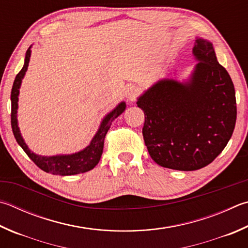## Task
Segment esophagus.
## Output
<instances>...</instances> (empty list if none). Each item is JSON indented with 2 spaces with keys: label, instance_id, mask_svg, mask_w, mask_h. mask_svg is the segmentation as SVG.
<instances>
[{
  "label": "esophagus",
  "instance_id": "1",
  "mask_svg": "<svg viewBox=\"0 0 248 248\" xmlns=\"http://www.w3.org/2000/svg\"><path fill=\"white\" fill-rule=\"evenodd\" d=\"M137 95H138L137 88L134 87V85H129L127 90H125V97L128 98V101L133 102L134 100H136Z\"/></svg>",
  "mask_w": 248,
  "mask_h": 248
}]
</instances>
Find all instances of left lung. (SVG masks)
<instances>
[{
    "label": "left lung",
    "mask_w": 248,
    "mask_h": 248,
    "mask_svg": "<svg viewBox=\"0 0 248 248\" xmlns=\"http://www.w3.org/2000/svg\"><path fill=\"white\" fill-rule=\"evenodd\" d=\"M193 55L197 64L190 77L160 79L137 101L152 159L181 171L209 165L227 146L236 121L235 90L213 43L196 38Z\"/></svg>",
    "instance_id": "obj_1"
}]
</instances>
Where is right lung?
<instances>
[{
  "label": "right lung",
  "instance_id": "obj_1",
  "mask_svg": "<svg viewBox=\"0 0 248 248\" xmlns=\"http://www.w3.org/2000/svg\"><path fill=\"white\" fill-rule=\"evenodd\" d=\"M31 46L27 49L24 67L16 76L14 84L12 88L11 93V102H12V115L11 123L12 129L17 143L21 146L29 158L38 166L40 169H42L46 172L56 174V175H73L78 173H83L87 171L92 170L98 164L101 159L103 147H104V139L107 131H108L110 125L117 117L120 116L125 109V103L120 102L114 109L109 111L98 127L97 132L93 137L89 145L84 147L74 154H61L53 156H42L38 155L30 150L27 145L24 138L21 137L19 127H18L17 119V109H18V96H19V89L24 79L26 71L28 69L30 56H31Z\"/></svg>",
  "mask_w": 248,
  "mask_h": 248
}]
</instances>
